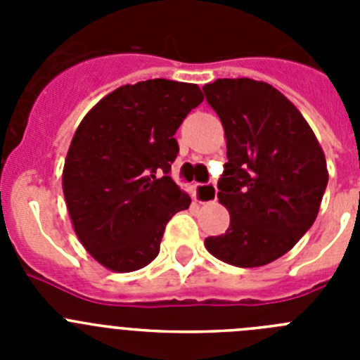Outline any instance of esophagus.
Wrapping results in <instances>:
<instances>
[{"instance_id":"1","label":"esophagus","mask_w":360,"mask_h":360,"mask_svg":"<svg viewBox=\"0 0 360 360\" xmlns=\"http://www.w3.org/2000/svg\"><path fill=\"white\" fill-rule=\"evenodd\" d=\"M196 202L200 203H209L214 202L216 195H218V189H216L214 184H196Z\"/></svg>"}]
</instances>
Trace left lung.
<instances>
[{
    "instance_id": "left-lung-1",
    "label": "left lung",
    "mask_w": 360,
    "mask_h": 360,
    "mask_svg": "<svg viewBox=\"0 0 360 360\" xmlns=\"http://www.w3.org/2000/svg\"><path fill=\"white\" fill-rule=\"evenodd\" d=\"M227 139L218 198L231 214L205 249L229 265L252 269L287 254L316 221L328 184L326 158L297 108L274 86L216 79L203 86Z\"/></svg>"
}]
</instances>
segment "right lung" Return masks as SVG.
Wrapping results in <instances>:
<instances>
[{
  "label": "right lung",
  "mask_w": 360,
  "mask_h": 360,
  "mask_svg": "<svg viewBox=\"0 0 360 360\" xmlns=\"http://www.w3.org/2000/svg\"><path fill=\"white\" fill-rule=\"evenodd\" d=\"M203 101L196 84L167 79L126 84L79 124L63 169L73 231L113 272H133L160 252L165 225L191 198L169 176L174 133Z\"/></svg>",
  "instance_id": "1"
}]
</instances>
